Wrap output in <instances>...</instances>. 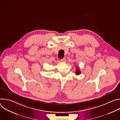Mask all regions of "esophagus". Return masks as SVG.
Instances as JSON below:
<instances>
[{
  "label": "esophagus",
  "instance_id": "esophagus-1",
  "mask_svg": "<svg viewBox=\"0 0 120 120\" xmlns=\"http://www.w3.org/2000/svg\"><path fill=\"white\" fill-rule=\"evenodd\" d=\"M61 60V62H63V63H65V61H66V59H65V58H63Z\"/></svg>",
  "mask_w": 120,
  "mask_h": 120
}]
</instances>
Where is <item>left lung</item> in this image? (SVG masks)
<instances>
[{"label": "left lung", "mask_w": 120, "mask_h": 120, "mask_svg": "<svg viewBox=\"0 0 120 120\" xmlns=\"http://www.w3.org/2000/svg\"><path fill=\"white\" fill-rule=\"evenodd\" d=\"M75 74L76 75H79L81 74V71H80L79 68L78 67H76V72H75Z\"/></svg>", "instance_id": "left-lung-1"}]
</instances>
